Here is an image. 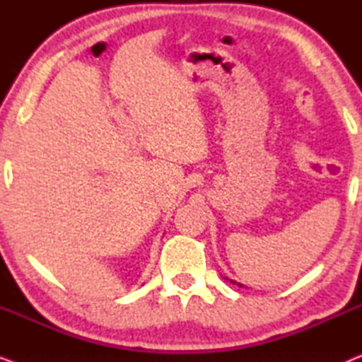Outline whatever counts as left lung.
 <instances>
[{"mask_svg": "<svg viewBox=\"0 0 362 362\" xmlns=\"http://www.w3.org/2000/svg\"><path fill=\"white\" fill-rule=\"evenodd\" d=\"M232 284H234V281H232ZM239 285H240V284H239ZM240 286H242V285H240Z\"/></svg>", "mask_w": 362, "mask_h": 362, "instance_id": "obj_1", "label": "left lung"}]
</instances>
